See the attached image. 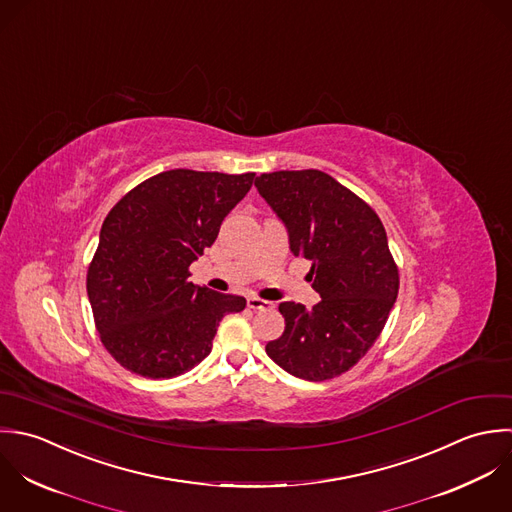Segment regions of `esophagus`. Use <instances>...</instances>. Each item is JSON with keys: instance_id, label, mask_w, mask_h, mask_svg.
I'll list each match as a JSON object with an SVG mask.
<instances>
[{"instance_id": "34e87169", "label": "esophagus", "mask_w": 512, "mask_h": 512, "mask_svg": "<svg viewBox=\"0 0 512 512\" xmlns=\"http://www.w3.org/2000/svg\"><path fill=\"white\" fill-rule=\"evenodd\" d=\"M248 308H252V310H272L274 304L268 302V300H260L256 296H250L248 298Z\"/></svg>"}]
</instances>
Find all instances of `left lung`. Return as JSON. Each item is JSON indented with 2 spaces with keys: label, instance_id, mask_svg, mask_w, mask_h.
Instances as JSON below:
<instances>
[{
  "label": "left lung",
  "instance_id": "left-lung-1",
  "mask_svg": "<svg viewBox=\"0 0 512 512\" xmlns=\"http://www.w3.org/2000/svg\"><path fill=\"white\" fill-rule=\"evenodd\" d=\"M260 196L284 222L294 256L312 262L314 308L284 302L286 330L266 353L288 373L324 381L353 367L379 338L399 292L387 234L369 204L322 171L256 178Z\"/></svg>",
  "mask_w": 512,
  "mask_h": 512
}]
</instances>
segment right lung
<instances>
[{"mask_svg": "<svg viewBox=\"0 0 512 512\" xmlns=\"http://www.w3.org/2000/svg\"><path fill=\"white\" fill-rule=\"evenodd\" d=\"M254 176L174 169L111 208L87 294L103 345L125 369L149 379L192 369L210 353L220 320L246 308L242 296L194 286L188 266L214 244Z\"/></svg>", "mask_w": 512, "mask_h": 512, "instance_id": "obj_1", "label": "right lung"}]
</instances>
